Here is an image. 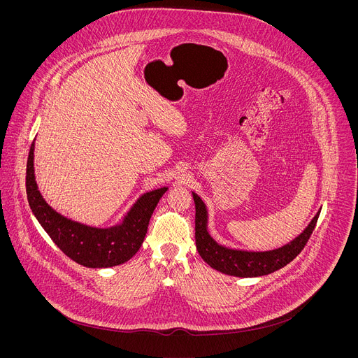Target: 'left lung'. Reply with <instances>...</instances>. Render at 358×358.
<instances>
[{
  "mask_svg": "<svg viewBox=\"0 0 358 358\" xmlns=\"http://www.w3.org/2000/svg\"><path fill=\"white\" fill-rule=\"evenodd\" d=\"M195 202V243L201 258L211 268L238 278H257L269 275L290 264L308 243L320 211L306 229L282 248L265 252L231 249L220 245L208 232V211L202 199L192 192Z\"/></svg>",
  "mask_w": 358,
  "mask_h": 358,
  "instance_id": "1",
  "label": "left lung"
}]
</instances>
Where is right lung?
I'll return each mask as SVG.
<instances>
[{
    "label": "right lung",
    "mask_w": 358,
    "mask_h": 358,
    "mask_svg": "<svg viewBox=\"0 0 358 358\" xmlns=\"http://www.w3.org/2000/svg\"><path fill=\"white\" fill-rule=\"evenodd\" d=\"M25 185L29 207L38 222L66 257L86 268H112L131 259L144 241L160 198L169 189L163 187L143 194L119 225L87 227L58 214L42 198L34 174V143L27 162Z\"/></svg>",
    "instance_id": "1"
}]
</instances>
